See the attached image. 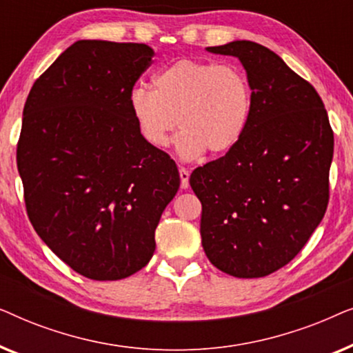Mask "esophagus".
Segmentation results:
<instances>
[{"instance_id":"34e87169","label":"esophagus","mask_w":353,"mask_h":353,"mask_svg":"<svg viewBox=\"0 0 353 353\" xmlns=\"http://www.w3.org/2000/svg\"><path fill=\"white\" fill-rule=\"evenodd\" d=\"M180 180L183 190H188V188H190V172H188L185 167L180 168Z\"/></svg>"}]
</instances>
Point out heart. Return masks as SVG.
Instances as JSON below:
<instances>
[{
  "instance_id": "1",
  "label": "heart",
  "mask_w": 353,
  "mask_h": 353,
  "mask_svg": "<svg viewBox=\"0 0 353 353\" xmlns=\"http://www.w3.org/2000/svg\"><path fill=\"white\" fill-rule=\"evenodd\" d=\"M130 109L151 146H167L178 125L181 157L196 159L205 151L221 156L241 141L249 127L252 88L239 67L180 59L154 75V90L133 88Z\"/></svg>"
}]
</instances>
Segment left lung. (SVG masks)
<instances>
[{
	"instance_id": "1",
	"label": "left lung",
	"mask_w": 353,
	"mask_h": 353,
	"mask_svg": "<svg viewBox=\"0 0 353 353\" xmlns=\"http://www.w3.org/2000/svg\"><path fill=\"white\" fill-rule=\"evenodd\" d=\"M207 51L241 61L252 115L231 151L190 176L202 248L223 273L262 278L291 262L325 216L334 134L320 94L276 52L248 40Z\"/></svg>"
}]
</instances>
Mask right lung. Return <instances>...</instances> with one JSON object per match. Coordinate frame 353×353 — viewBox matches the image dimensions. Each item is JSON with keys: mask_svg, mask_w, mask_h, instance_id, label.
I'll return each instance as SVG.
<instances>
[{"mask_svg": "<svg viewBox=\"0 0 353 353\" xmlns=\"http://www.w3.org/2000/svg\"><path fill=\"white\" fill-rule=\"evenodd\" d=\"M152 56L143 43L75 41L23 105L17 168L28 219L62 262L96 281L146 267L180 188L176 163L141 137L130 109Z\"/></svg>", "mask_w": 353, "mask_h": 353, "instance_id": "1", "label": "right lung"}]
</instances>
